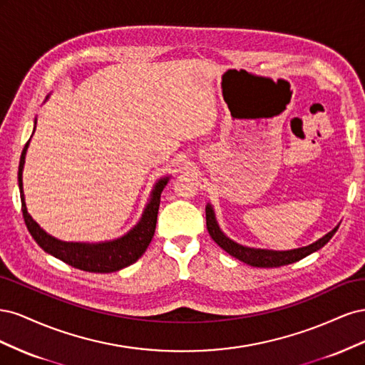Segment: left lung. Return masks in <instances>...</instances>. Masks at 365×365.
<instances>
[{
	"label": "left lung",
	"mask_w": 365,
	"mask_h": 365,
	"mask_svg": "<svg viewBox=\"0 0 365 365\" xmlns=\"http://www.w3.org/2000/svg\"><path fill=\"white\" fill-rule=\"evenodd\" d=\"M205 220H207V230L210 236H212V239L220 248L227 251L230 256H233L237 260L256 268H277V267H283V264H289V263L302 260L306 256H309V254L323 248L327 242L332 239V236L336 233V230L339 227L338 224L334 230H330L327 235H324L323 237H319L318 240L312 242V244H309L306 247L286 250V251H275V250L245 247V245L237 244V242H235L233 239H230L224 231L220 230L213 205L210 202L205 205Z\"/></svg>",
	"instance_id": "obj_1"
}]
</instances>
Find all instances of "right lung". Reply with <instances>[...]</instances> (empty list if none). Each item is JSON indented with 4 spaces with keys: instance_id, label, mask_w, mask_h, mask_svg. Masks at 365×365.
Instances as JSON below:
<instances>
[{
    "instance_id": "right-lung-1",
    "label": "right lung",
    "mask_w": 365,
    "mask_h": 365,
    "mask_svg": "<svg viewBox=\"0 0 365 365\" xmlns=\"http://www.w3.org/2000/svg\"><path fill=\"white\" fill-rule=\"evenodd\" d=\"M35 129H36V118H35V126H33V134H35ZM29 145H30V140L26 143L23 153H21L19 168H18V185H19V195H21V205H23L24 222L27 225L29 233L31 235L33 239H35L36 244L43 251L51 254L53 257H56L67 264H71V267L77 269L88 271V272H101V274L115 272L129 267L132 263H135L143 254H145L153 237V233H155L161 192L164 190V187L168 185L170 176H163V178H160L155 182V185H153V189L150 192L148 204L145 210H143L141 217L138 219V222L123 236L113 240H105V242H65L48 235L47 231L41 228V225L27 212L24 187H23V170H24L26 153H27Z\"/></svg>"
}]
</instances>
